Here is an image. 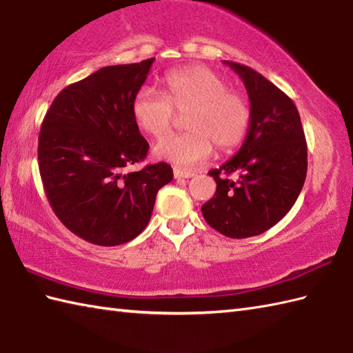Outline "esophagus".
<instances>
[{
	"mask_svg": "<svg viewBox=\"0 0 353 353\" xmlns=\"http://www.w3.org/2000/svg\"><path fill=\"white\" fill-rule=\"evenodd\" d=\"M174 177L176 179H191L194 176L192 171H186V170H181V168H174Z\"/></svg>",
	"mask_w": 353,
	"mask_h": 353,
	"instance_id": "obj_1",
	"label": "esophagus"
}]
</instances>
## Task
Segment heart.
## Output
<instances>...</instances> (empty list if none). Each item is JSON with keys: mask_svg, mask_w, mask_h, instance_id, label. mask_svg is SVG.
<instances>
[{"mask_svg": "<svg viewBox=\"0 0 353 353\" xmlns=\"http://www.w3.org/2000/svg\"><path fill=\"white\" fill-rule=\"evenodd\" d=\"M177 114H188L185 129L161 141L153 150L156 159L192 167L212 152L238 147L250 127L249 101L230 91L228 81L206 66L171 71L165 77V94L153 88H141L133 97L134 123L148 137L161 139L170 133Z\"/></svg>", "mask_w": 353, "mask_h": 353, "instance_id": "heart-1", "label": "heart"}]
</instances>
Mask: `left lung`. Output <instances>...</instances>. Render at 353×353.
Wrapping results in <instances>:
<instances>
[{
  "mask_svg": "<svg viewBox=\"0 0 353 353\" xmlns=\"http://www.w3.org/2000/svg\"><path fill=\"white\" fill-rule=\"evenodd\" d=\"M224 63L244 81L252 118L239 152L209 171L216 191L201 214L220 234L239 239L264 234L288 214L303 188L308 148L290 97L249 66ZM232 172L235 181L221 176Z\"/></svg>",
  "mask_w": 353,
  "mask_h": 353,
  "instance_id": "obj_1",
  "label": "left lung"
}]
</instances>
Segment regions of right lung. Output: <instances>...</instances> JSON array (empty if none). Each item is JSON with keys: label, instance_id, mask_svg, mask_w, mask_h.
Listing matches in <instances>:
<instances>
[{"label": "right lung", "instance_id": "obj_1", "mask_svg": "<svg viewBox=\"0 0 353 353\" xmlns=\"http://www.w3.org/2000/svg\"><path fill=\"white\" fill-rule=\"evenodd\" d=\"M153 62L104 66L66 86L42 121L37 161L45 194L66 229L88 243L109 247L137 238L157 191L172 181L165 162L124 172L148 152L132 103Z\"/></svg>", "mask_w": 353, "mask_h": 353}]
</instances>
